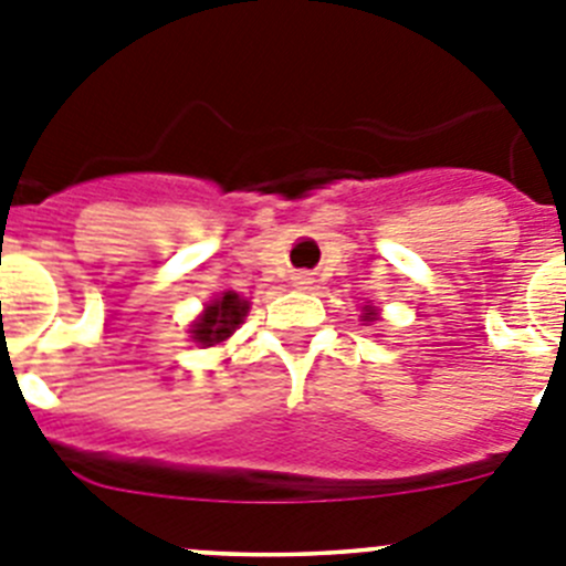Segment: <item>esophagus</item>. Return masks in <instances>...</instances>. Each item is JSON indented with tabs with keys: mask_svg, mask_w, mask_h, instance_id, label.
<instances>
[{
	"mask_svg": "<svg viewBox=\"0 0 566 566\" xmlns=\"http://www.w3.org/2000/svg\"><path fill=\"white\" fill-rule=\"evenodd\" d=\"M294 286L297 289H312V283H314V277L308 272H300V274H294Z\"/></svg>",
	"mask_w": 566,
	"mask_h": 566,
	"instance_id": "34e87169",
	"label": "esophagus"
}]
</instances>
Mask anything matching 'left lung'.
Returning <instances> with one entry per match:
<instances>
[{"instance_id":"obj_1","label":"left lung","mask_w":566,"mask_h":566,"mask_svg":"<svg viewBox=\"0 0 566 566\" xmlns=\"http://www.w3.org/2000/svg\"><path fill=\"white\" fill-rule=\"evenodd\" d=\"M374 319H379L377 308H374V306H365V312H363V323H374Z\"/></svg>"}]
</instances>
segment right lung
<instances>
[{
  "label": "right lung",
  "mask_w": 566,
  "mask_h": 566,
  "mask_svg": "<svg viewBox=\"0 0 566 566\" xmlns=\"http://www.w3.org/2000/svg\"><path fill=\"white\" fill-rule=\"evenodd\" d=\"M249 300L240 297L238 292H223L203 308V314L192 323L189 334L195 343L218 345L234 334V328L247 319Z\"/></svg>",
  "instance_id": "add662e5"
}]
</instances>
